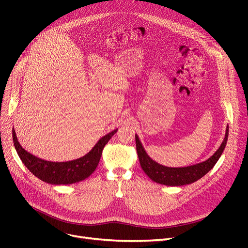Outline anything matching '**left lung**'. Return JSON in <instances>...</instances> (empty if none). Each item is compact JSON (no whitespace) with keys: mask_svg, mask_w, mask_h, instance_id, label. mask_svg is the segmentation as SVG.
Instances as JSON below:
<instances>
[{"mask_svg":"<svg viewBox=\"0 0 248 248\" xmlns=\"http://www.w3.org/2000/svg\"><path fill=\"white\" fill-rule=\"evenodd\" d=\"M229 126H226V133L222 144L220 145L219 149L211 155V157L201 163L195 164L192 166L182 167V168H171L160 165L155 162L149 157V155L142 147L141 142L139 139V136L136 135V145L137 152L139 155L140 164L142 170L147 174V176L153 180L155 183H159L166 186H183L189 185L198 181L203 176H205L211 169L215 166L217 161L222 155L227 139H228Z\"/></svg>","mask_w":248,"mask_h":248,"instance_id":"1","label":"left lung"}]
</instances>
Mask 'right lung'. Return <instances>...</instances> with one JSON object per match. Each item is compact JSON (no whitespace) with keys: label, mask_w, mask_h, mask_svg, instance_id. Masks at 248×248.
Wrapping results in <instances>:
<instances>
[{"label":"right lung","mask_w":248,"mask_h":248,"mask_svg":"<svg viewBox=\"0 0 248 248\" xmlns=\"http://www.w3.org/2000/svg\"><path fill=\"white\" fill-rule=\"evenodd\" d=\"M117 132L114 131L103 136L83 157L68 162H51L42 160L22 148L13 127V141L23 164L37 178L52 185H69L77 183L88 178L93 174L99 163L102 150L111 137Z\"/></svg>","instance_id":"right-lung-1"}]
</instances>
